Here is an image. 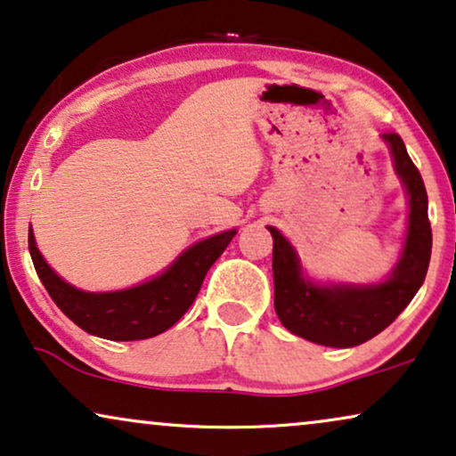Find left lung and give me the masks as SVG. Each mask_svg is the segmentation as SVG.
Masks as SVG:
<instances>
[{
  "instance_id": "obj_1",
  "label": "left lung",
  "mask_w": 456,
  "mask_h": 456,
  "mask_svg": "<svg viewBox=\"0 0 456 456\" xmlns=\"http://www.w3.org/2000/svg\"><path fill=\"white\" fill-rule=\"evenodd\" d=\"M392 149L395 171L411 199L409 234L402 259L392 276L370 287H314L304 281L297 256L276 228L272 272H274V310L293 335L329 347L364 344L389 327L411 304L423 285L431 257V224L423 177L411 161L398 134H383Z\"/></svg>"
}]
</instances>
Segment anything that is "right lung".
<instances>
[{"instance_id": "right-lung-1", "label": "right lung", "mask_w": 456, "mask_h": 456, "mask_svg": "<svg viewBox=\"0 0 456 456\" xmlns=\"http://www.w3.org/2000/svg\"><path fill=\"white\" fill-rule=\"evenodd\" d=\"M234 234L236 230H228L209 236L182 253L161 276L115 293H86L64 282L41 257L31 230L28 251L45 291L77 327L102 339L135 341L163 333L186 314L207 270L222 256Z\"/></svg>"}]
</instances>
